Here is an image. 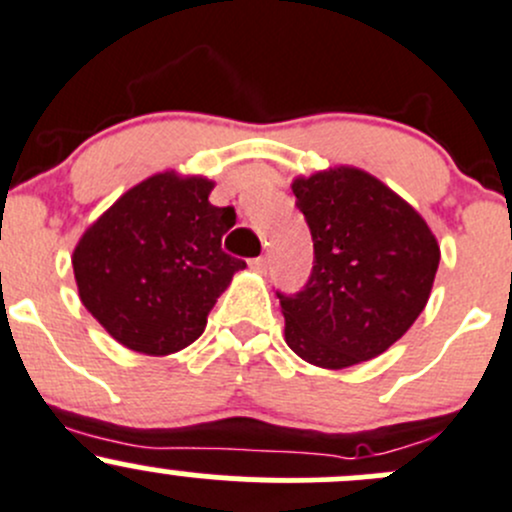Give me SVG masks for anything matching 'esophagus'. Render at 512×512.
I'll use <instances>...</instances> for the list:
<instances>
[{"mask_svg": "<svg viewBox=\"0 0 512 512\" xmlns=\"http://www.w3.org/2000/svg\"><path fill=\"white\" fill-rule=\"evenodd\" d=\"M251 268L258 273H266L268 268V258L266 256H258V258H251Z\"/></svg>", "mask_w": 512, "mask_h": 512, "instance_id": "34e87169", "label": "esophagus"}]
</instances>
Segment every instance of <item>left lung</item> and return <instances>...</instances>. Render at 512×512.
<instances>
[{"mask_svg":"<svg viewBox=\"0 0 512 512\" xmlns=\"http://www.w3.org/2000/svg\"><path fill=\"white\" fill-rule=\"evenodd\" d=\"M313 236V271L281 293L288 347L305 362L342 370L382 355L429 300L439 244L426 221L355 167L293 182Z\"/></svg>","mask_w":512,"mask_h":512,"instance_id":"1","label":"left lung"}]
</instances>
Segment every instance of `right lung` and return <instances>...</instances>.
<instances>
[{"label": "right lung", "mask_w": 512, "mask_h": 512, "mask_svg": "<svg viewBox=\"0 0 512 512\" xmlns=\"http://www.w3.org/2000/svg\"><path fill=\"white\" fill-rule=\"evenodd\" d=\"M204 177L162 172L125 192L73 251L88 313L120 345L170 355L192 345L246 261L221 249L234 207H214Z\"/></svg>", "instance_id": "1"}]
</instances>
